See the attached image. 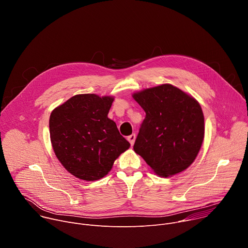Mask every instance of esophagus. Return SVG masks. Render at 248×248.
Segmentation results:
<instances>
[{
  "label": "esophagus",
  "instance_id": "1",
  "mask_svg": "<svg viewBox=\"0 0 248 248\" xmlns=\"http://www.w3.org/2000/svg\"><path fill=\"white\" fill-rule=\"evenodd\" d=\"M135 138H136V135H135L134 133H132V134H130L129 136H127V140L129 141V143H130V145H131V146L134 144Z\"/></svg>",
  "mask_w": 248,
  "mask_h": 248
}]
</instances>
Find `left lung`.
Here are the masks:
<instances>
[{
	"mask_svg": "<svg viewBox=\"0 0 248 248\" xmlns=\"http://www.w3.org/2000/svg\"><path fill=\"white\" fill-rule=\"evenodd\" d=\"M145 113L133 145L158 175L167 178L187 169L204 138V116L198 102L170 84L133 94Z\"/></svg>",
	"mask_w": 248,
	"mask_h": 248,
	"instance_id": "left-lung-1",
	"label": "left lung"
}]
</instances>
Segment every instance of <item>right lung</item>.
<instances>
[{"label":"right lung","instance_id":"right-lung-1","mask_svg":"<svg viewBox=\"0 0 248 248\" xmlns=\"http://www.w3.org/2000/svg\"><path fill=\"white\" fill-rule=\"evenodd\" d=\"M114 98L80 94L57 107L50 116L54 152L67 171L83 181L107 174L115 160L130 146L108 118Z\"/></svg>","mask_w":248,"mask_h":248}]
</instances>
